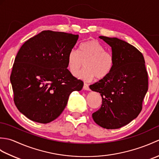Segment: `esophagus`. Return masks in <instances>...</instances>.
Segmentation results:
<instances>
[{
    "label": "esophagus",
    "instance_id": "esophagus-1",
    "mask_svg": "<svg viewBox=\"0 0 159 159\" xmlns=\"http://www.w3.org/2000/svg\"><path fill=\"white\" fill-rule=\"evenodd\" d=\"M83 89H84V90H87V91H89L90 89H89V85H87V84H86V83L84 84V85H83Z\"/></svg>",
    "mask_w": 159,
    "mask_h": 159
}]
</instances>
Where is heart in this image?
I'll list each match as a JSON object with an SVG mask.
<instances>
[{
  "mask_svg": "<svg viewBox=\"0 0 159 159\" xmlns=\"http://www.w3.org/2000/svg\"><path fill=\"white\" fill-rule=\"evenodd\" d=\"M85 61V68L77 77L85 81L94 78L102 80L112 72L115 61L111 53L105 51L104 47L96 39H90L80 45L79 51L72 49L67 58V68L74 76L79 73Z\"/></svg>",
  "mask_w": 159,
  "mask_h": 159,
  "instance_id": "obj_1",
  "label": "heart"
}]
</instances>
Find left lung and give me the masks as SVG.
Listing matches in <instances>:
<instances>
[{
    "mask_svg": "<svg viewBox=\"0 0 159 159\" xmlns=\"http://www.w3.org/2000/svg\"><path fill=\"white\" fill-rule=\"evenodd\" d=\"M99 38L111 47L115 64L109 76L89 86L102 99L92 117L101 127L117 129L140 113L148 89V72L142 53L135 47L117 38Z\"/></svg>",
    "mask_w": 159,
    "mask_h": 159,
    "instance_id": "1",
    "label": "left lung"
}]
</instances>
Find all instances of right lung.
Returning <instances> with one entry per match:
<instances>
[{
	"label": "right lung",
	"instance_id": "obj_1",
	"mask_svg": "<svg viewBox=\"0 0 159 159\" xmlns=\"http://www.w3.org/2000/svg\"><path fill=\"white\" fill-rule=\"evenodd\" d=\"M79 35L43 31L28 39L17 54L10 76L14 103L33 121L47 124L65 109L70 93L83 82L67 69L68 53Z\"/></svg>",
	"mask_w": 159,
	"mask_h": 159
}]
</instances>
